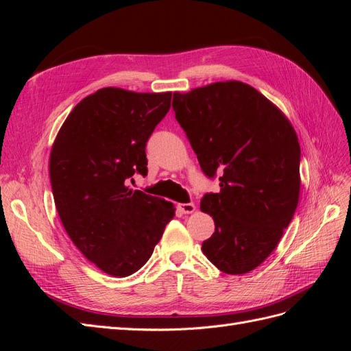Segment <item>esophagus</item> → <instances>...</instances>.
<instances>
[{"instance_id": "obj_1", "label": "esophagus", "mask_w": 351, "mask_h": 351, "mask_svg": "<svg viewBox=\"0 0 351 351\" xmlns=\"http://www.w3.org/2000/svg\"><path fill=\"white\" fill-rule=\"evenodd\" d=\"M177 209L182 212V214H193L196 210V206L195 204H178Z\"/></svg>"}]
</instances>
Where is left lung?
<instances>
[{
  "label": "left lung",
  "instance_id": "1",
  "mask_svg": "<svg viewBox=\"0 0 351 351\" xmlns=\"http://www.w3.org/2000/svg\"><path fill=\"white\" fill-rule=\"evenodd\" d=\"M173 110L202 171L219 177L202 212L215 232L202 252L231 275L258 268L280 243L300 195V145L285 114L250 84L227 80L174 92Z\"/></svg>",
  "mask_w": 351,
  "mask_h": 351
}]
</instances>
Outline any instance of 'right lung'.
<instances>
[{
    "mask_svg": "<svg viewBox=\"0 0 351 351\" xmlns=\"http://www.w3.org/2000/svg\"><path fill=\"white\" fill-rule=\"evenodd\" d=\"M173 92L102 88L69 114L51 147L49 178L60 219L83 256L111 277H129L151 258L174 204L133 190L147 174L146 142Z\"/></svg>",
    "mask_w": 351,
    "mask_h": 351,
    "instance_id": "add662e5",
    "label": "right lung"
}]
</instances>
